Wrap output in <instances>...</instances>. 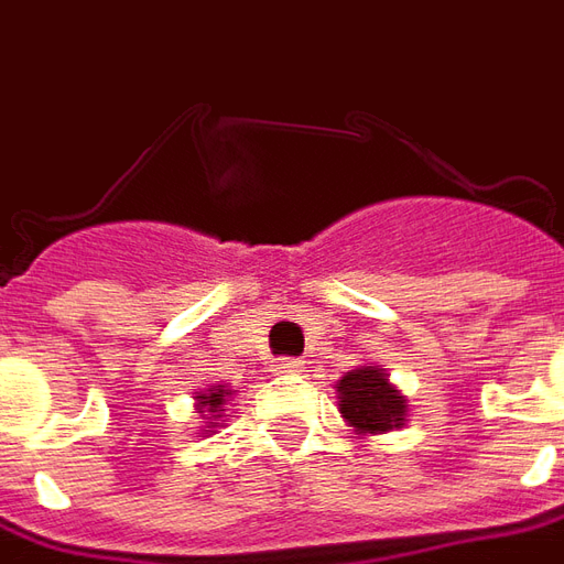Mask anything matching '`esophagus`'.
<instances>
[{"instance_id":"esophagus-1","label":"esophagus","mask_w":564,"mask_h":564,"mask_svg":"<svg viewBox=\"0 0 564 564\" xmlns=\"http://www.w3.org/2000/svg\"><path fill=\"white\" fill-rule=\"evenodd\" d=\"M302 368L305 366H302L299 359H281V362L274 366V371H278V375H299Z\"/></svg>"}]
</instances>
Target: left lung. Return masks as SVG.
Listing matches in <instances>:
<instances>
[{
    "label": "left lung",
    "instance_id": "left-lung-1",
    "mask_svg": "<svg viewBox=\"0 0 564 564\" xmlns=\"http://www.w3.org/2000/svg\"><path fill=\"white\" fill-rule=\"evenodd\" d=\"M338 411L356 435H387L408 420V395L375 362L356 366L338 383Z\"/></svg>",
    "mask_w": 564,
    "mask_h": 564
}]
</instances>
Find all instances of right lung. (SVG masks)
<instances>
[{"label":"right lung","mask_w":564,"mask_h":564,"mask_svg":"<svg viewBox=\"0 0 564 564\" xmlns=\"http://www.w3.org/2000/svg\"><path fill=\"white\" fill-rule=\"evenodd\" d=\"M235 395L232 387H226V383H214V387H205V390H198L193 399H196V414L202 420V429H198V437H208L214 435L223 423V411H226V404Z\"/></svg>","instance_id":"right-lung-1"}]
</instances>
